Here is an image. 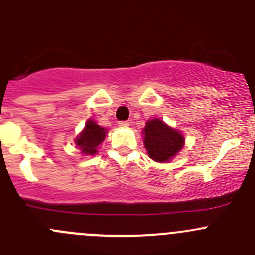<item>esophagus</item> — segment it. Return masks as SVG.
I'll return each mask as SVG.
<instances>
[{
    "instance_id": "esophagus-1",
    "label": "esophagus",
    "mask_w": 255,
    "mask_h": 255,
    "mask_svg": "<svg viewBox=\"0 0 255 255\" xmlns=\"http://www.w3.org/2000/svg\"><path fill=\"white\" fill-rule=\"evenodd\" d=\"M118 126H120L121 128H127L128 126H129V122H128V121H121V122H118Z\"/></svg>"
}]
</instances>
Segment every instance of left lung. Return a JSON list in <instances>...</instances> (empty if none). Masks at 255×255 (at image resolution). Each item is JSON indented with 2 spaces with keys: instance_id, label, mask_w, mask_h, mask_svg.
<instances>
[{
  "instance_id": "8db88e82",
  "label": "left lung",
  "mask_w": 255,
  "mask_h": 255,
  "mask_svg": "<svg viewBox=\"0 0 255 255\" xmlns=\"http://www.w3.org/2000/svg\"><path fill=\"white\" fill-rule=\"evenodd\" d=\"M144 146L149 158L158 163H166L184 146V135L166 125L160 118L146 122L143 129Z\"/></svg>"
}]
</instances>
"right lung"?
Returning <instances> with one entry per match:
<instances>
[{"mask_svg": "<svg viewBox=\"0 0 255 255\" xmlns=\"http://www.w3.org/2000/svg\"><path fill=\"white\" fill-rule=\"evenodd\" d=\"M107 130L97 125L95 121L89 120L85 125L84 130L75 139L76 146L85 155H95L97 153V148L105 140Z\"/></svg>", "mask_w": 255, "mask_h": 255, "instance_id": "obj_1", "label": "right lung"}]
</instances>
